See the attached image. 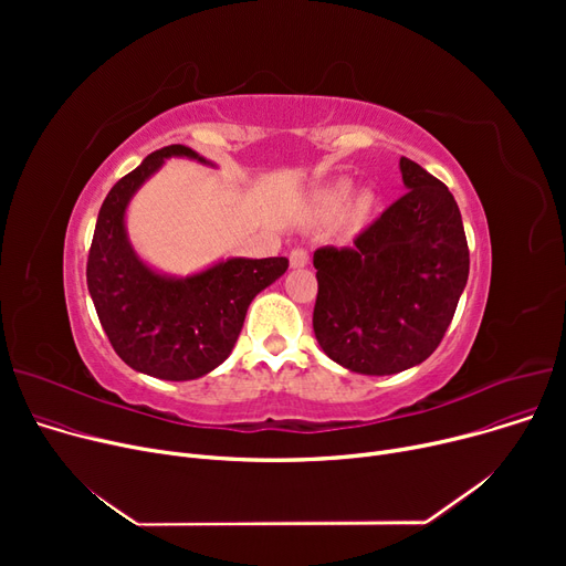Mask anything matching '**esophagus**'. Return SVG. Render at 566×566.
Wrapping results in <instances>:
<instances>
[{
    "mask_svg": "<svg viewBox=\"0 0 566 566\" xmlns=\"http://www.w3.org/2000/svg\"><path fill=\"white\" fill-rule=\"evenodd\" d=\"M291 268H305L310 263V252L305 248H293L289 254Z\"/></svg>",
    "mask_w": 566,
    "mask_h": 566,
    "instance_id": "1",
    "label": "esophagus"
}]
</instances>
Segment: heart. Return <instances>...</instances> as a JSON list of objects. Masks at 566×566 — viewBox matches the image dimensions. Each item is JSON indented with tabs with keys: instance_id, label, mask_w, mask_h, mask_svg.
I'll return each instance as SVG.
<instances>
[{
	"instance_id": "obj_1",
	"label": "heart",
	"mask_w": 566,
	"mask_h": 566,
	"mask_svg": "<svg viewBox=\"0 0 566 566\" xmlns=\"http://www.w3.org/2000/svg\"><path fill=\"white\" fill-rule=\"evenodd\" d=\"M350 192H353V186L348 181L337 184L335 188H331L328 192L323 195V208L328 213H342L344 206L350 199ZM371 206H374V195L371 192H363L353 203V216L358 218V220H363L371 211Z\"/></svg>"
}]
</instances>
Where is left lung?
<instances>
[{
  "label": "left lung",
  "instance_id": "obj_1",
  "mask_svg": "<svg viewBox=\"0 0 566 566\" xmlns=\"http://www.w3.org/2000/svg\"><path fill=\"white\" fill-rule=\"evenodd\" d=\"M408 192L353 238L314 252V335L331 360L367 376L424 363L454 318L470 252L442 181L399 160Z\"/></svg>",
  "mask_w": 566,
  "mask_h": 566
}]
</instances>
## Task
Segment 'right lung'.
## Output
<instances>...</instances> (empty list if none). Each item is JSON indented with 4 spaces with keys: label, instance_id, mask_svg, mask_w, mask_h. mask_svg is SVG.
<instances>
[{
    "label": "right lung",
    "instance_id": "1",
    "mask_svg": "<svg viewBox=\"0 0 566 566\" xmlns=\"http://www.w3.org/2000/svg\"><path fill=\"white\" fill-rule=\"evenodd\" d=\"M171 156L206 163L192 148L171 144L114 184L88 250L86 286L112 348L128 367L163 380H192L229 358L254 295L286 273L289 259H227L186 280L139 261L126 235V206Z\"/></svg>",
    "mask_w": 566,
    "mask_h": 566
}]
</instances>
